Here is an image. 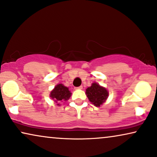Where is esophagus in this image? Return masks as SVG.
<instances>
[{"mask_svg": "<svg viewBox=\"0 0 157 157\" xmlns=\"http://www.w3.org/2000/svg\"><path fill=\"white\" fill-rule=\"evenodd\" d=\"M75 89H83V86H81L76 87V88H75Z\"/></svg>", "mask_w": 157, "mask_h": 157, "instance_id": "1", "label": "esophagus"}]
</instances>
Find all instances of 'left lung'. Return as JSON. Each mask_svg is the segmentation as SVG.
Wrapping results in <instances>:
<instances>
[{
    "instance_id": "left-lung-1",
    "label": "left lung",
    "mask_w": 157,
    "mask_h": 157,
    "mask_svg": "<svg viewBox=\"0 0 157 157\" xmlns=\"http://www.w3.org/2000/svg\"><path fill=\"white\" fill-rule=\"evenodd\" d=\"M86 94L89 101L96 107H100L109 97L108 90L95 82L86 89Z\"/></svg>"
}]
</instances>
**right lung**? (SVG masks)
<instances>
[{"mask_svg": "<svg viewBox=\"0 0 157 157\" xmlns=\"http://www.w3.org/2000/svg\"><path fill=\"white\" fill-rule=\"evenodd\" d=\"M49 96H50L51 99L53 100V101L57 103L56 105L60 106L59 102L68 101L71 96V93L67 86H65L62 83H59L51 91Z\"/></svg>", "mask_w": 157, "mask_h": 157, "instance_id": "1", "label": "right lung"}]
</instances>
